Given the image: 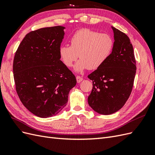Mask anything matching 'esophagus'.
Listing matches in <instances>:
<instances>
[{
    "mask_svg": "<svg viewBox=\"0 0 155 155\" xmlns=\"http://www.w3.org/2000/svg\"><path fill=\"white\" fill-rule=\"evenodd\" d=\"M76 78H77V82H78V83L81 82V81H82V80H83L82 77H81V76H77V77H76Z\"/></svg>",
    "mask_w": 155,
    "mask_h": 155,
    "instance_id": "esophagus-1",
    "label": "esophagus"
}]
</instances>
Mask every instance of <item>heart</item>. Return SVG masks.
Instances as JSON below:
<instances>
[{"label":"heart","instance_id":"obj_1","mask_svg":"<svg viewBox=\"0 0 155 155\" xmlns=\"http://www.w3.org/2000/svg\"><path fill=\"white\" fill-rule=\"evenodd\" d=\"M71 46H61L59 53L63 63L71 67L78 58L74 67L77 72L86 69H97L107 60L111 54L114 41L107 33H100L88 29L77 31L70 40Z\"/></svg>","mask_w":155,"mask_h":155}]
</instances>
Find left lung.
<instances>
[{
	"mask_svg": "<svg viewBox=\"0 0 155 155\" xmlns=\"http://www.w3.org/2000/svg\"><path fill=\"white\" fill-rule=\"evenodd\" d=\"M114 47L104 64L88 77L93 88L88 97L89 105L101 114H113L126 104L132 92L136 62L130 38L122 31L112 27Z\"/></svg>",
	"mask_w": 155,
	"mask_h": 155,
	"instance_id": "left-lung-1",
	"label": "left lung"
}]
</instances>
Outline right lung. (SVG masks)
I'll return each instance as SVG.
<instances>
[{"mask_svg": "<svg viewBox=\"0 0 155 155\" xmlns=\"http://www.w3.org/2000/svg\"><path fill=\"white\" fill-rule=\"evenodd\" d=\"M64 27L31 31L19 45L13 62L15 90L23 105L38 117L56 115L68 101L76 77L60 60Z\"/></svg>", "mask_w": 155, "mask_h": 155, "instance_id": "obj_1", "label": "right lung"}]
</instances>
